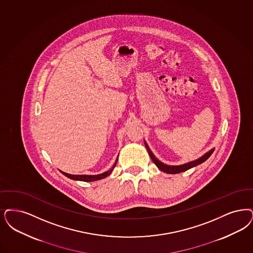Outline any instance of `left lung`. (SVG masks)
Here are the masks:
<instances>
[{"label": "left lung", "mask_w": 253, "mask_h": 253, "mask_svg": "<svg viewBox=\"0 0 253 253\" xmlns=\"http://www.w3.org/2000/svg\"><path fill=\"white\" fill-rule=\"evenodd\" d=\"M145 146H146V148H147V150H148V152H149V154H150L152 161L158 167V169H159L160 170H162V171L169 173V174H176V173L185 171V170L191 169L193 167H196V166H198V165H201L202 163L205 162V161L212 155V152L214 151V150L212 149L210 152L205 153L200 159H198V160H196V161H192V162L187 163V164L181 165V166H168V165H165V164H163L162 162H160L158 159H156V157L152 154V151L150 150V148H149V146L147 145L146 142H145Z\"/></svg>", "instance_id": "obj_1"}]
</instances>
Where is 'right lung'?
Instances as JSON below:
<instances>
[{
	"label": "right lung",
	"mask_w": 253,
	"mask_h": 253,
	"mask_svg": "<svg viewBox=\"0 0 253 253\" xmlns=\"http://www.w3.org/2000/svg\"><path fill=\"white\" fill-rule=\"evenodd\" d=\"M117 161H118V159L116 160V162L114 164V166L112 167V169L110 170H108V171L106 172H103V173H101V174H98V175H71V174L66 173V172H62L65 176H67L68 178L72 179V180L83 181V182H94V181H98V180L103 179V178L107 177L108 175H110V174H111L112 170H113V169H114V168L116 167V165H117Z\"/></svg>",
	"instance_id": "right-lung-1"
}]
</instances>
